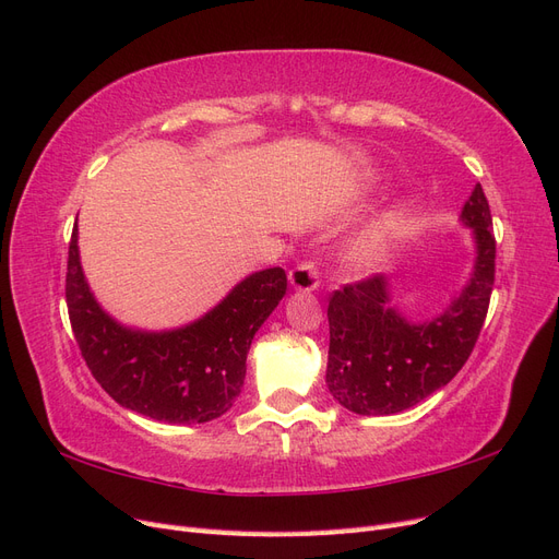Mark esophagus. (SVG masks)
<instances>
[{
  "instance_id": "1",
  "label": "esophagus",
  "mask_w": 559,
  "mask_h": 559,
  "mask_svg": "<svg viewBox=\"0 0 559 559\" xmlns=\"http://www.w3.org/2000/svg\"><path fill=\"white\" fill-rule=\"evenodd\" d=\"M289 284L296 292H314L319 286V270L314 261H302L289 270Z\"/></svg>"
}]
</instances>
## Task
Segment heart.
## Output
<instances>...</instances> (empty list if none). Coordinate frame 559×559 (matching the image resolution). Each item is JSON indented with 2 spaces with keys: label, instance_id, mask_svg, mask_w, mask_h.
I'll use <instances>...</instances> for the list:
<instances>
[{
  "label": "heart",
  "instance_id": "b5f03b06",
  "mask_svg": "<svg viewBox=\"0 0 559 559\" xmlns=\"http://www.w3.org/2000/svg\"><path fill=\"white\" fill-rule=\"evenodd\" d=\"M394 230H396L394 218H384L382 224L370 228L366 235H361V240L354 242V247L349 249V263L359 270L376 267L382 261L386 240L392 238Z\"/></svg>",
  "mask_w": 559,
  "mask_h": 559
}]
</instances>
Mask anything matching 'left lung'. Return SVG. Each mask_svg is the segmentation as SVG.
Here are the masks:
<instances>
[{
    "instance_id": "obj_1",
    "label": "left lung",
    "mask_w": 559,
    "mask_h": 559,
    "mask_svg": "<svg viewBox=\"0 0 559 559\" xmlns=\"http://www.w3.org/2000/svg\"><path fill=\"white\" fill-rule=\"evenodd\" d=\"M473 230L476 263L450 308L413 324L389 306L384 277L345 284L329 300L326 384L343 408L357 415H396L413 408L460 373L485 324L495 286L497 242L483 186L462 210Z\"/></svg>"
}]
</instances>
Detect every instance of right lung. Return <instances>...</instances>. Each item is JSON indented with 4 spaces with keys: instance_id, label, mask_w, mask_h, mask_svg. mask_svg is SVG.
<instances>
[{
    "instance_id": "right-lung-1",
    "label": "right lung",
    "mask_w": 559,
    "mask_h": 559,
    "mask_svg": "<svg viewBox=\"0 0 559 559\" xmlns=\"http://www.w3.org/2000/svg\"><path fill=\"white\" fill-rule=\"evenodd\" d=\"M72 230L67 259V310L81 357L99 386L123 408L167 425H202L240 396L253 333L286 294V273L267 267L242 280L214 310L175 331L118 324L88 289Z\"/></svg>"
}]
</instances>
